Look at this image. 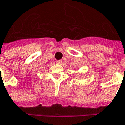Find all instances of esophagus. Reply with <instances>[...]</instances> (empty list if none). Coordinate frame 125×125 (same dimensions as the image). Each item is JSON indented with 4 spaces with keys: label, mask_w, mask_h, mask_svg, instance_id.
I'll return each mask as SVG.
<instances>
[{
    "label": "esophagus",
    "mask_w": 125,
    "mask_h": 125,
    "mask_svg": "<svg viewBox=\"0 0 125 125\" xmlns=\"http://www.w3.org/2000/svg\"><path fill=\"white\" fill-rule=\"evenodd\" d=\"M62 61L61 60H59V61H57V62H57V64H62Z\"/></svg>",
    "instance_id": "1"
}]
</instances>
